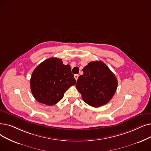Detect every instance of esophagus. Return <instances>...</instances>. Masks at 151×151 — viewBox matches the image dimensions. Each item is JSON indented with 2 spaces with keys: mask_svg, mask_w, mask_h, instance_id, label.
<instances>
[{
  "mask_svg": "<svg viewBox=\"0 0 151 151\" xmlns=\"http://www.w3.org/2000/svg\"><path fill=\"white\" fill-rule=\"evenodd\" d=\"M74 77H75V80L77 81V80H78V77H79V75H75Z\"/></svg>",
  "mask_w": 151,
  "mask_h": 151,
  "instance_id": "esophagus-1",
  "label": "esophagus"
}]
</instances>
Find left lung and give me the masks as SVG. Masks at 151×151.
<instances>
[{"mask_svg":"<svg viewBox=\"0 0 151 151\" xmlns=\"http://www.w3.org/2000/svg\"><path fill=\"white\" fill-rule=\"evenodd\" d=\"M83 71V75L78 78L76 87L83 101L94 107L107 104L115 93L118 85L112 71L101 61L89 63Z\"/></svg>","mask_w":151,"mask_h":151,"instance_id":"obj_1","label":"left lung"}]
</instances>
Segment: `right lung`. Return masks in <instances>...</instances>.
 <instances>
[{
    "label": "right lung",
    "mask_w": 151,
    "mask_h": 151,
    "mask_svg": "<svg viewBox=\"0 0 151 151\" xmlns=\"http://www.w3.org/2000/svg\"><path fill=\"white\" fill-rule=\"evenodd\" d=\"M76 84L70 65L60 58H49L35 69L30 80L32 94L37 101L53 106L59 102L65 92Z\"/></svg>",
    "instance_id": "obj_1"
}]
</instances>
